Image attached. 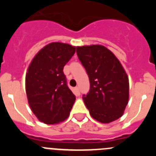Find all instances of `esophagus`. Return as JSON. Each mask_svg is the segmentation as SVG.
<instances>
[{
  "mask_svg": "<svg viewBox=\"0 0 156 156\" xmlns=\"http://www.w3.org/2000/svg\"><path fill=\"white\" fill-rule=\"evenodd\" d=\"M75 93H76V94H77V95L80 94V89L78 87H76L75 88Z\"/></svg>",
  "mask_w": 156,
  "mask_h": 156,
  "instance_id": "1",
  "label": "esophagus"
}]
</instances>
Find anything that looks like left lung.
<instances>
[{"label":"left lung","mask_w":156,"mask_h":156,"mask_svg":"<svg viewBox=\"0 0 156 156\" xmlns=\"http://www.w3.org/2000/svg\"><path fill=\"white\" fill-rule=\"evenodd\" d=\"M76 54L90 80L83 100L90 115L103 123L120 118L129 100V80L121 63L101 45L78 47Z\"/></svg>","instance_id":"left-lung-1"}]
</instances>
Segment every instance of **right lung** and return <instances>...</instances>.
<instances>
[{
	"label": "right lung",
	"instance_id": "1",
	"mask_svg": "<svg viewBox=\"0 0 156 156\" xmlns=\"http://www.w3.org/2000/svg\"><path fill=\"white\" fill-rule=\"evenodd\" d=\"M76 48L55 42L42 48L30 63L26 76L29 105L34 115L46 124H55L69 116L76 96L63 73Z\"/></svg>",
	"mask_w": 156,
	"mask_h": 156
}]
</instances>
